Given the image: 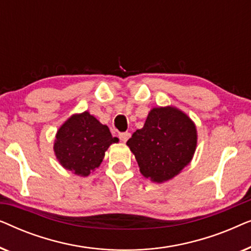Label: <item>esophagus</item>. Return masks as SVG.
Wrapping results in <instances>:
<instances>
[{
	"label": "esophagus",
	"instance_id": "obj_1",
	"mask_svg": "<svg viewBox=\"0 0 251 251\" xmlns=\"http://www.w3.org/2000/svg\"><path fill=\"white\" fill-rule=\"evenodd\" d=\"M130 136H131V135H130V132H121V133H120V135H119L120 139H121L123 143H126V140H128V139L130 138Z\"/></svg>",
	"mask_w": 251,
	"mask_h": 251
}]
</instances>
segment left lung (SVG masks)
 <instances>
[{
	"instance_id": "1",
	"label": "left lung",
	"mask_w": 251,
	"mask_h": 251,
	"mask_svg": "<svg viewBox=\"0 0 251 251\" xmlns=\"http://www.w3.org/2000/svg\"><path fill=\"white\" fill-rule=\"evenodd\" d=\"M126 145L140 174L154 183H164L191 163L198 145L197 126L175 106L153 107L143 128L132 133Z\"/></svg>"
}]
</instances>
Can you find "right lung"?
<instances>
[{
	"label": "right lung",
	"instance_id": "right-lung-1",
	"mask_svg": "<svg viewBox=\"0 0 251 251\" xmlns=\"http://www.w3.org/2000/svg\"><path fill=\"white\" fill-rule=\"evenodd\" d=\"M119 143L108 126L101 125L88 111L71 115L57 130L53 152L61 167L87 177L100 166L105 152Z\"/></svg>",
	"mask_w": 251,
	"mask_h": 251
}]
</instances>
